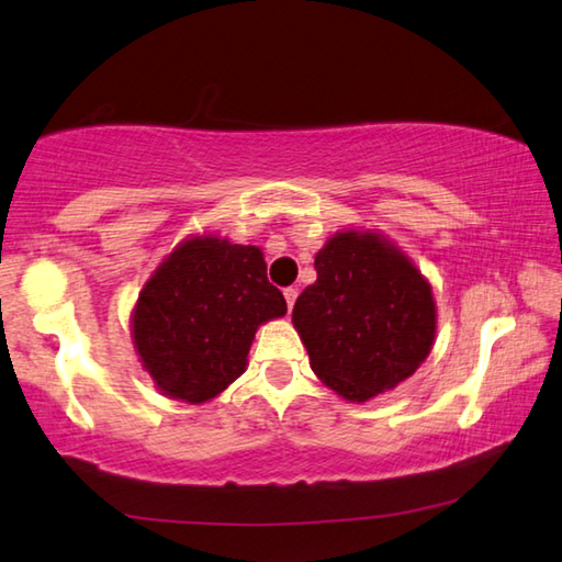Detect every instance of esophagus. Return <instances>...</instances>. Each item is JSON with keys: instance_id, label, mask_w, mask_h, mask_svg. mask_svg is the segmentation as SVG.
Segmentation results:
<instances>
[{"instance_id": "obj_1", "label": "esophagus", "mask_w": 562, "mask_h": 562, "mask_svg": "<svg viewBox=\"0 0 562 562\" xmlns=\"http://www.w3.org/2000/svg\"><path fill=\"white\" fill-rule=\"evenodd\" d=\"M284 300H288V307L292 310V305H295V300H297V290L295 288L284 290Z\"/></svg>"}]
</instances>
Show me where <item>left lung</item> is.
<instances>
[{
    "instance_id": "8db88e82",
    "label": "left lung",
    "mask_w": 562,
    "mask_h": 562,
    "mask_svg": "<svg viewBox=\"0 0 562 562\" xmlns=\"http://www.w3.org/2000/svg\"><path fill=\"white\" fill-rule=\"evenodd\" d=\"M315 284L292 310L310 368L352 403L397 387L432 350L438 313L430 282L370 229L333 235L315 255Z\"/></svg>"
}]
</instances>
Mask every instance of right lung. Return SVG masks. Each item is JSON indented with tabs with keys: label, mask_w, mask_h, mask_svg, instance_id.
<instances>
[{
	"label": "right lung",
	"mask_w": 562,
	"mask_h": 562,
	"mask_svg": "<svg viewBox=\"0 0 562 562\" xmlns=\"http://www.w3.org/2000/svg\"><path fill=\"white\" fill-rule=\"evenodd\" d=\"M284 313L260 247L200 235L175 247L145 282L132 340L159 393L200 405L243 375L257 327Z\"/></svg>",
	"instance_id": "right-lung-1"
}]
</instances>
